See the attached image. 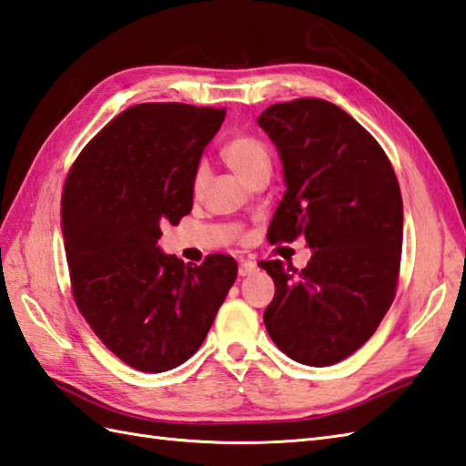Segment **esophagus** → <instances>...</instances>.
I'll return each mask as SVG.
<instances>
[{
  "instance_id": "esophagus-1",
  "label": "esophagus",
  "mask_w": 466,
  "mask_h": 466,
  "mask_svg": "<svg viewBox=\"0 0 466 466\" xmlns=\"http://www.w3.org/2000/svg\"><path fill=\"white\" fill-rule=\"evenodd\" d=\"M257 271V263L255 261H241L239 263V275L241 277H249Z\"/></svg>"
}]
</instances>
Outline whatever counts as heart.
<instances>
[{"instance_id": "1", "label": "heart", "mask_w": 466, "mask_h": 466, "mask_svg": "<svg viewBox=\"0 0 466 466\" xmlns=\"http://www.w3.org/2000/svg\"><path fill=\"white\" fill-rule=\"evenodd\" d=\"M223 159L227 165L239 175L243 181H249L255 173L268 169L271 157H268V149L265 143L253 136V133H237L223 146ZM207 181V169L205 165L199 163L193 171L191 179V191L198 195L203 191Z\"/></svg>"}]
</instances>
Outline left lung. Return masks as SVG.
<instances>
[{
	"label": "left lung",
	"instance_id": "left-lung-1",
	"mask_svg": "<svg viewBox=\"0 0 466 466\" xmlns=\"http://www.w3.org/2000/svg\"><path fill=\"white\" fill-rule=\"evenodd\" d=\"M259 126L279 149L287 191L268 241L305 237L301 271L261 261L275 297L265 309L273 343L297 363L329 367L373 337L395 301L402 199L395 169L370 133L335 103L301 97L267 107Z\"/></svg>",
	"mask_w": 466,
	"mask_h": 466
}]
</instances>
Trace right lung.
<instances>
[{
  "label": "right lung",
  "mask_w": 466,
  "mask_h": 466,
  "mask_svg": "<svg viewBox=\"0 0 466 466\" xmlns=\"http://www.w3.org/2000/svg\"><path fill=\"white\" fill-rule=\"evenodd\" d=\"M225 107L139 103L77 155L61 193L71 295L123 363L163 373L201 347L237 279L233 257L183 265L157 247L193 207L191 179Z\"/></svg>",
  "instance_id": "obj_1"
}]
</instances>
